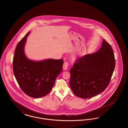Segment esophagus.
Listing matches in <instances>:
<instances>
[{"instance_id":"obj_1","label":"esophagus","mask_w":128,"mask_h":128,"mask_svg":"<svg viewBox=\"0 0 128 128\" xmlns=\"http://www.w3.org/2000/svg\"><path fill=\"white\" fill-rule=\"evenodd\" d=\"M68 63L67 62H65L64 63L63 65V68L64 70H66L68 69Z\"/></svg>"}]
</instances>
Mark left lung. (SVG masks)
<instances>
[{
  "instance_id": "8db88e82",
  "label": "left lung",
  "mask_w": 128,
  "mask_h": 128,
  "mask_svg": "<svg viewBox=\"0 0 128 128\" xmlns=\"http://www.w3.org/2000/svg\"><path fill=\"white\" fill-rule=\"evenodd\" d=\"M115 65L112 48L103 39L97 52L78 58L70 69V85L73 93L87 98L104 92L110 83Z\"/></svg>"
}]
</instances>
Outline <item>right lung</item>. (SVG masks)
<instances>
[{"label":"right lung","mask_w":128,"mask_h":128,"mask_svg":"<svg viewBox=\"0 0 128 128\" xmlns=\"http://www.w3.org/2000/svg\"><path fill=\"white\" fill-rule=\"evenodd\" d=\"M28 32L16 47L12 67L20 87L28 96L38 98L48 94L55 80L62 70V59H48L40 62L28 60L24 52V47Z\"/></svg>","instance_id":"obj_1"}]
</instances>
